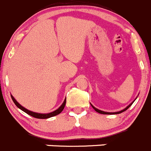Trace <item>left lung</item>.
Segmentation results:
<instances>
[{
	"label": "left lung",
	"instance_id": "1",
	"mask_svg": "<svg viewBox=\"0 0 151 151\" xmlns=\"http://www.w3.org/2000/svg\"><path fill=\"white\" fill-rule=\"evenodd\" d=\"M137 98L135 99H134V101H135V100L137 99ZM134 101H132V102L130 104H129V105H128V106H126V107L125 108V109H122V110L119 111V112H104V111L100 110V109H97V108H96L95 106H93V105L91 104V106H92V107L94 109H95V111H96L97 112H99V113H100V114H104V115H116V114H120V113H121V112H124V111H126V109H129V108L130 107V106H131V105H132V104H133V103H134Z\"/></svg>",
	"mask_w": 151,
	"mask_h": 151
}]
</instances>
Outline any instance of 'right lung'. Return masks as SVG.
<instances>
[{"instance_id":"obj_1","label":"right lung","mask_w":151,"mask_h":151,"mask_svg":"<svg viewBox=\"0 0 151 151\" xmlns=\"http://www.w3.org/2000/svg\"><path fill=\"white\" fill-rule=\"evenodd\" d=\"M11 97H12L14 103L15 105H16V106H17L19 109H20L21 110H22L23 112H25V113L30 115V116L34 117V118H39V119H47V118H51V117H54V116H55V115H58V114H60V112L63 111V109H64V106H65V105H66V98L64 99V101H63V104L60 105V107L58 108L56 110L53 111V112H50V113H39V112H33V111L28 110V109H26V108H25L24 106H22L21 104H19V103L17 102V100L14 98L13 96L11 95Z\"/></svg>"}]
</instances>
